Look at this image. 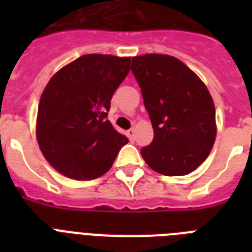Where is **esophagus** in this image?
<instances>
[{"instance_id":"34e87169","label":"esophagus","mask_w":252,"mask_h":252,"mask_svg":"<svg viewBox=\"0 0 252 252\" xmlns=\"http://www.w3.org/2000/svg\"><path fill=\"white\" fill-rule=\"evenodd\" d=\"M126 136H128V138H129L130 141L134 138V129H128L126 130Z\"/></svg>"}]
</instances>
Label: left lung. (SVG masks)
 <instances>
[{"instance_id": "obj_1", "label": "left lung", "mask_w": 252, "mask_h": 252, "mask_svg": "<svg viewBox=\"0 0 252 252\" xmlns=\"http://www.w3.org/2000/svg\"><path fill=\"white\" fill-rule=\"evenodd\" d=\"M132 73L141 87L154 138L141 156L166 176L189 174L212 150L216 110L207 86L182 61L149 53L132 57Z\"/></svg>"}]
</instances>
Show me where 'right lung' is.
<instances>
[{"label": "right lung", "mask_w": 252, "mask_h": 252, "mask_svg": "<svg viewBox=\"0 0 252 252\" xmlns=\"http://www.w3.org/2000/svg\"><path fill=\"white\" fill-rule=\"evenodd\" d=\"M130 57L84 55L60 69L41 94L36 137L45 159L63 175L91 180L106 174L128 142L107 115L129 73Z\"/></svg>", "instance_id": "1"}]
</instances>
